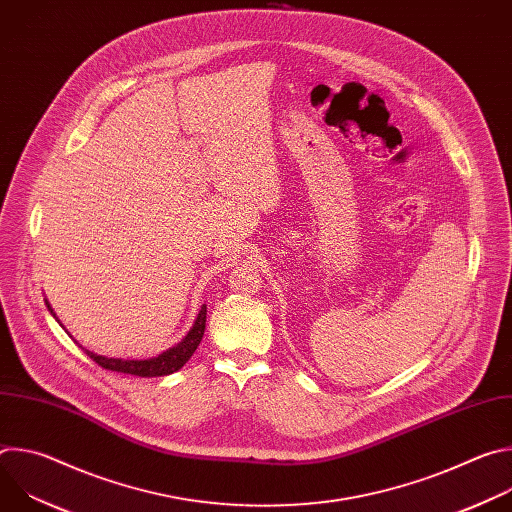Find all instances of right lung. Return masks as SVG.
Listing matches in <instances>:
<instances>
[{"mask_svg":"<svg viewBox=\"0 0 512 512\" xmlns=\"http://www.w3.org/2000/svg\"><path fill=\"white\" fill-rule=\"evenodd\" d=\"M48 306V312L56 318L52 306L48 304V300H44ZM56 322H60L56 318ZM62 326V324H60ZM204 328H206V304H202L192 328L188 330V334L174 344L172 348L164 350L158 356L152 358H111V356H103V354H95L87 348H83L87 352V356H91L99 367L107 369V371H117V373H125V375H135V377H166L172 375L176 371H180L184 364L190 360V356L194 354V350L198 348L202 336H204ZM70 336V334H68Z\"/></svg>","mask_w":512,"mask_h":512,"instance_id":"1","label":"right lung"}]
</instances>
